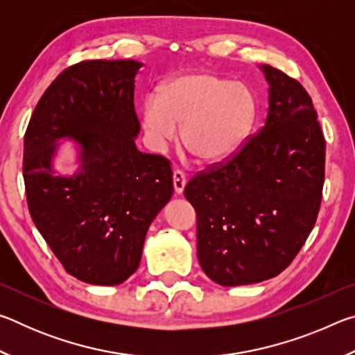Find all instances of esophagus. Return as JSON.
Masks as SVG:
<instances>
[{"instance_id":"34e87169","label":"esophagus","mask_w":355,"mask_h":355,"mask_svg":"<svg viewBox=\"0 0 355 355\" xmlns=\"http://www.w3.org/2000/svg\"><path fill=\"white\" fill-rule=\"evenodd\" d=\"M186 186V173L182 169L173 171V189L177 194H182Z\"/></svg>"}]
</instances>
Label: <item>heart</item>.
<instances>
[{
  "label": "heart",
  "instance_id": "b5f03b06",
  "mask_svg": "<svg viewBox=\"0 0 355 355\" xmlns=\"http://www.w3.org/2000/svg\"><path fill=\"white\" fill-rule=\"evenodd\" d=\"M254 119L255 98L249 87L203 71L172 78L159 94H148L141 107L142 128L153 146L175 141L183 127L184 148L207 164L235 153Z\"/></svg>",
  "mask_w": 355,
  "mask_h": 355
}]
</instances>
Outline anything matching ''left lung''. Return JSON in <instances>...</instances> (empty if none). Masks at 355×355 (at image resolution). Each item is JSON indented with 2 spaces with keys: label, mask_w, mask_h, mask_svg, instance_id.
Listing matches in <instances>:
<instances>
[{
  "label": "left lung",
  "mask_w": 355,
  "mask_h": 355,
  "mask_svg": "<svg viewBox=\"0 0 355 355\" xmlns=\"http://www.w3.org/2000/svg\"><path fill=\"white\" fill-rule=\"evenodd\" d=\"M269 83L264 127L184 188L197 214V257L224 286L258 284L290 266L320 213L326 141L297 80L263 65Z\"/></svg>",
  "instance_id": "8db88e82"
}]
</instances>
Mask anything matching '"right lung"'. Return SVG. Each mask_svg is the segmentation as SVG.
<instances>
[{
	"mask_svg": "<svg viewBox=\"0 0 355 355\" xmlns=\"http://www.w3.org/2000/svg\"><path fill=\"white\" fill-rule=\"evenodd\" d=\"M141 65H70L42 95L25 133L29 213L65 271L86 284L119 285L136 271L148 227L173 192L171 161L135 144ZM61 137L82 146V171L69 179L51 167Z\"/></svg>",
	"mask_w": 355,
	"mask_h": 355,
	"instance_id": "obj_1",
	"label": "right lung"
}]
</instances>
